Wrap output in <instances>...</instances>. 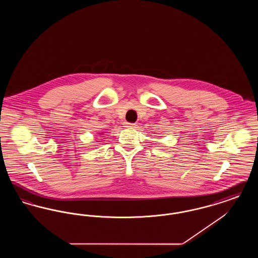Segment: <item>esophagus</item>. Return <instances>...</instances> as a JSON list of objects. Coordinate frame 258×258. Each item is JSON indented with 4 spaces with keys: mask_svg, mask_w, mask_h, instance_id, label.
<instances>
[{
    "mask_svg": "<svg viewBox=\"0 0 258 258\" xmlns=\"http://www.w3.org/2000/svg\"><path fill=\"white\" fill-rule=\"evenodd\" d=\"M124 126L125 127H135V123H124Z\"/></svg>",
    "mask_w": 258,
    "mask_h": 258,
    "instance_id": "obj_1",
    "label": "esophagus"
}]
</instances>
